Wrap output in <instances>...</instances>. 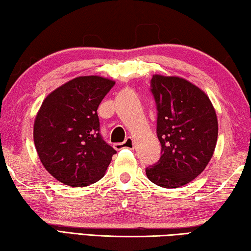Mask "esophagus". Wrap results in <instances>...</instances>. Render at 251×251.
<instances>
[{
  "mask_svg": "<svg viewBox=\"0 0 251 251\" xmlns=\"http://www.w3.org/2000/svg\"><path fill=\"white\" fill-rule=\"evenodd\" d=\"M134 145H135V142H134V139L131 138V137H127L126 138V141L124 142V143H122V144H115V147L116 150H121V148H134Z\"/></svg>",
  "mask_w": 251,
  "mask_h": 251,
  "instance_id": "esophagus-1",
  "label": "esophagus"
}]
</instances>
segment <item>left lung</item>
I'll list each match as a JSON object with an SVG mask.
<instances>
[{"label": "left lung", "instance_id": "8db88e82", "mask_svg": "<svg viewBox=\"0 0 251 251\" xmlns=\"http://www.w3.org/2000/svg\"><path fill=\"white\" fill-rule=\"evenodd\" d=\"M151 82L161 156L146 175L157 186L178 188L201 175L214 155L217 115L206 93L189 80L155 74Z\"/></svg>", "mask_w": 251, "mask_h": 251}]
</instances>
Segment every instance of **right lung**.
<instances>
[{
    "label": "right lung",
    "mask_w": 251,
    "mask_h": 251,
    "mask_svg": "<svg viewBox=\"0 0 251 251\" xmlns=\"http://www.w3.org/2000/svg\"><path fill=\"white\" fill-rule=\"evenodd\" d=\"M114 84L103 76H78L50 92L42 103L34 121V144L42 165L62 184H94L116 154L101 138L97 116Z\"/></svg>",
    "instance_id": "1"
}]
</instances>
